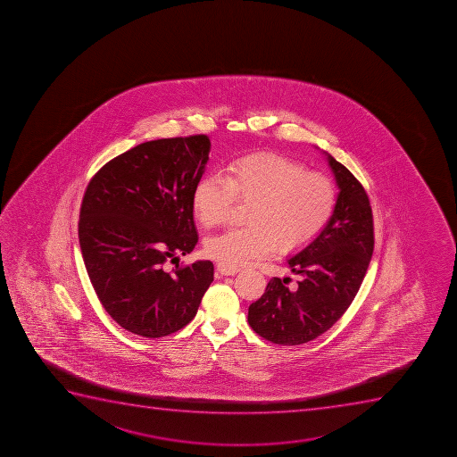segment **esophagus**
<instances>
[{"mask_svg": "<svg viewBox=\"0 0 457 457\" xmlns=\"http://www.w3.org/2000/svg\"><path fill=\"white\" fill-rule=\"evenodd\" d=\"M217 271L220 272L221 276H236L237 272H240V268L226 267V265L219 263Z\"/></svg>", "mask_w": 457, "mask_h": 457, "instance_id": "34e87169", "label": "esophagus"}]
</instances>
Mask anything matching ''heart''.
<instances>
[{"instance_id": "heart-1", "label": "heart", "mask_w": 457, "mask_h": 457, "mask_svg": "<svg viewBox=\"0 0 457 457\" xmlns=\"http://www.w3.org/2000/svg\"><path fill=\"white\" fill-rule=\"evenodd\" d=\"M237 199L250 203L245 228H232L205 241V253L226 267L238 268L312 243L334 216L338 190L329 177L308 171L303 163L276 154L236 159L223 176L199 179L192 210L205 228L229 217Z\"/></svg>"}]
</instances>
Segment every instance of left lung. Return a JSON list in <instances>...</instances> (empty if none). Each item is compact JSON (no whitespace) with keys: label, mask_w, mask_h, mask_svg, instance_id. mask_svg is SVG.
Wrapping results in <instances>:
<instances>
[{"label":"left lung","mask_w":457,"mask_h":457,"mask_svg":"<svg viewBox=\"0 0 457 457\" xmlns=\"http://www.w3.org/2000/svg\"><path fill=\"white\" fill-rule=\"evenodd\" d=\"M338 186L334 216L314 240L287 259L299 276L274 277L265 294L249 307L256 334L280 345H299L325 334L350 307L374 252L370 198L356 177L325 154Z\"/></svg>","instance_id":"8db88e82"}]
</instances>
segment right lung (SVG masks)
<instances>
[{
    "label": "right lung",
    "instance_id": "add662e5",
    "mask_svg": "<svg viewBox=\"0 0 457 457\" xmlns=\"http://www.w3.org/2000/svg\"><path fill=\"white\" fill-rule=\"evenodd\" d=\"M207 136L145 141L105 163L83 196L79 243L105 312L145 338L185 328L198 312L210 261L163 270L198 243L192 192L210 154Z\"/></svg>",
    "mask_w": 457,
    "mask_h": 457
}]
</instances>
